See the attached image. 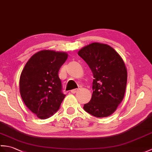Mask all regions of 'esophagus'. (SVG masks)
<instances>
[{
  "mask_svg": "<svg viewBox=\"0 0 152 152\" xmlns=\"http://www.w3.org/2000/svg\"><path fill=\"white\" fill-rule=\"evenodd\" d=\"M77 91H78V89H72L70 91V92H71L72 93H76Z\"/></svg>",
  "mask_w": 152,
  "mask_h": 152,
  "instance_id": "1",
  "label": "esophagus"
}]
</instances>
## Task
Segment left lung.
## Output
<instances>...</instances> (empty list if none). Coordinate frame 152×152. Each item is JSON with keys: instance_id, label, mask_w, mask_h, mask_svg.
<instances>
[{"instance_id": "obj_1", "label": "left lung", "mask_w": 152, "mask_h": 152, "mask_svg": "<svg viewBox=\"0 0 152 152\" xmlns=\"http://www.w3.org/2000/svg\"><path fill=\"white\" fill-rule=\"evenodd\" d=\"M78 55L94 76L92 98L84 110L98 118L111 115L124 96L128 74L124 61L110 46L99 43L83 47Z\"/></svg>"}]
</instances>
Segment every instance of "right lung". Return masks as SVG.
I'll return each mask as SVG.
<instances>
[{
	"label": "right lung",
	"instance_id": "obj_1",
	"mask_svg": "<svg viewBox=\"0 0 152 152\" xmlns=\"http://www.w3.org/2000/svg\"><path fill=\"white\" fill-rule=\"evenodd\" d=\"M67 57L65 52L42 50L31 56L21 72V97L38 118L47 119L52 116L65 97L58 74Z\"/></svg>",
	"mask_w": 152,
	"mask_h": 152
}]
</instances>
